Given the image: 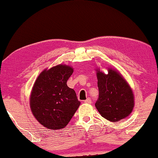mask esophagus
Wrapping results in <instances>:
<instances>
[{
  "label": "esophagus",
  "instance_id": "34e87169",
  "mask_svg": "<svg viewBox=\"0 0 158 158\" xmlns=\"http://www.w3.org/2000/svg\"><path fill=\"white\" fill-rule=\"evenodd\" d=\"M84 102L86 103H90L92 102V101H91V99H90V98H88L86 99L85 101H84Z\"/></svg>",
  "mask_w": 158,
  "mask_h": 158
}]
</instances>
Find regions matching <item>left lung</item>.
Here are the masks:
<instances>
[{
  "label": "left lung",
  "instance_id": "left-lung-1",
  "mask_svg": "<svg viewBox=\"0 0 158 158\" xmlns=\"http://www.w3.org/2000/svg\"><path fill=\"white\" fill-rule=\"evenodd\" d=\"M108 74L97 70L98 98L95 106L103 118L118 122L132 111L135 101L130 86L117 71L109 69Z\"/></svg>",
  "mask_w": 158,
  "mask_h": 158
}]
</instances>
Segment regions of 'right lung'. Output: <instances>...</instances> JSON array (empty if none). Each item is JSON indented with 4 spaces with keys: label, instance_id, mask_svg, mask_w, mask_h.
Instances as JSON below:
<instances>
[{
    "label": "right lung",
    "instance_id": "obj_1",
    "mask_svg": "<svg viewBox=\"0 0 158 158\" xmlns=\"http://www.w3.org/2000/svg\"><path fill=\"white\" fill-rule=\"evenodd\" d=\"M72 67L58 64L44 70L36 80L30 96V108L44 127L61 129L67 126L81 102L75 90L67 85Z\"/></svg>",
    "mask_w": 158,
    "mask_h": 158
}]
</instances>
